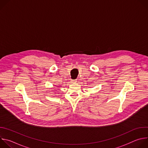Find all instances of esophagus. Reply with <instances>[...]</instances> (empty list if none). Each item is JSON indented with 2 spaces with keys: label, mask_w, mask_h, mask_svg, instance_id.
Here are the masks:
<instances>
[{
  "label": "esophagus",
  "mask_w": 148,
  "mask_h": 148,
  "mask_svg": "<svg viewBox=\"0 0 148 148\" xmlns=\"http://www.w3.org/2000/svg\"><path fill=\"white\" fill-rule=\"evenodd\" d=\"M71 83H75V82H77V81H76L75 79H72V80L71 81Z\"/></svg>",
  "instance_id": "1"
}]
</instances>
